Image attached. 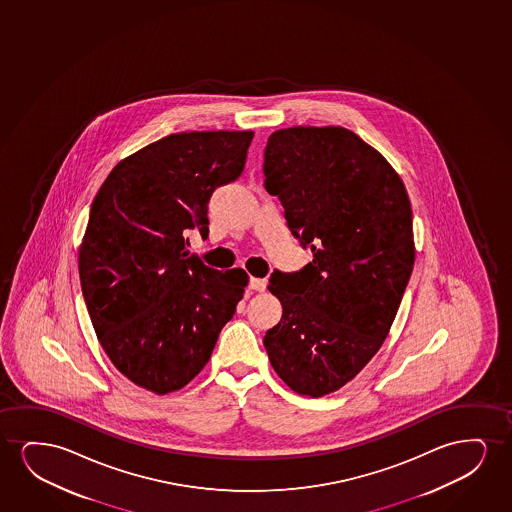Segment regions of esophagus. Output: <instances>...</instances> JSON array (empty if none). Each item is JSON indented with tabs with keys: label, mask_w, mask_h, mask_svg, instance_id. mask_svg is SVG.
Masks as SVG:
<instances>
[{
	"label": "esophagus",
	"mask_w": 512,
	"mask_h": 512,
	"mask_svg": "<svg viewBox=\"0 0 512 512\" xmlns=\"http://www.w3.org/2000/svg\"><path fill=\"white\" fill-rule=\"evenodd\" d=\"M266 287V278H250V288H252V290H257V292H264Z\"/></svg>",
	"instance_id": "34e87169"
}]
</instances>
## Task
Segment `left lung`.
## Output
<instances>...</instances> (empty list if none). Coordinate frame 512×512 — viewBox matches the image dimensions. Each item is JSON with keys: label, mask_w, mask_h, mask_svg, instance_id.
<instances>
[{"label": "left lung", "mask_w": 512, "mask_h": 512, "mask_svg": "<svg viewBox=\"0 0 512 512\" xmlns=\"http://www.w3.org/2000/svg\"><path fill=\"white\" fill-rule=\"evenodd\" d=\"M266 190L313 262L274 271L283 315L264 336L274 371L322 397L364 369L388 336L414 266L413 211L385 157L344 127L269 136Z\"/></svg>", "instance_id": "obj_1"}]
</instances>
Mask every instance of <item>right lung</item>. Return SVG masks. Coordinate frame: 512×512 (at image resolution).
I'll use <instances>...</instances> for the list:
<instances>
[{
  "label": "right lung",
  "mask_w": 512,
  "mask_h": 512,
  "mask_svg": "<svg viewBox=\"0 0 512 512\" xmlns=\"http://www.w3.org/2000/svg\"><path fill=\"white\" fill-rule=\"evenodd\" d=\"M252 131L169 134L119 162L92 201L78 255L99 343L134 385L175 392L196 378L245 294L243 269L190 255L208 201L238 180Z\"/></svg>",
  "instance_id": "add662e5"
}]
</instances>
